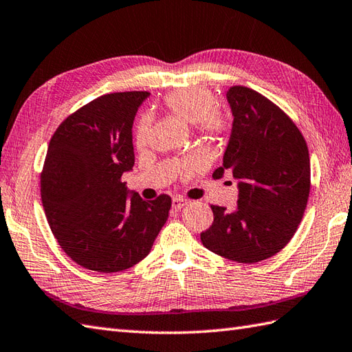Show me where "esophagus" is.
<instances>
[{
    "label": "esophagus",
    "mask_w": 352,
    "mask_h": 352,
    "mask_svg": "<svg viewBox=\"0 0 352 352\" xmlns=\"http://www.w3.org/2000/svg\"><path fill=\"white\" fill-rule=\"evenodd\" d=\"M187 199H183V198H179V196H175V198L173 199V208L174 210H182L183 207H186L187 206Z\"/></svg>",
    "instance_id": "obj_1"
}]
</instances>
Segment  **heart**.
<instances>
[{
  "label": "heart",
  "mask_w": 352,
  "mask_h": 352,
  "mask_svg": "<svg viewBox=\"0 0 352 352\" xmlns=\"http://www.w3.org/2000/svg\"><path fill=\"white\" fill-rule=\"evenodd\" d=\"M165 108L186 122H195L201 133L220 138L230 129V120L216 106V97L206 87L174 89L163 99ZM150 133V118L142 117L136 127V144L145 145Z\"/></svg>",
  "instance_id": "heart-1"
}]
</instances>
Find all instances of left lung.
Listing matches in <instances>:
<instances>
[{
  "label": "left lung",
  "mask_w": 352,
  "mask_h": 352,
  "mask_svg": "<svg viewBox=\"0 0 352 352\" xmlns=\"http://www.w3.org/2000/svg\"><path fill=\"white\" fill-rule=\"evenodd\" d=\"M232 130L223 165L239 179L236 208L211 206L213 225L201 234L216 255L255 264L280 252L303 219L310 192V160L303 135L279 106L248 87L228 89Z\"/></svg>",
  "instance_id": "left-lung-1"
}]
</instances>
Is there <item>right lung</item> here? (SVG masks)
<instances>
[{"mask_svg":"<svg viewBox=\"0 0 352 352\" xmlns=\"http://www.w3.org/2000/svg\"><path fill=\"white\" fill-rule=\"evenodd\" d=\"M148 96L97 97L65 118L47 146L40 175L47 223L69 258L97 273L142 261L169 216L170 196L145 201L121 179L135 165L132 126Z\"/></svg>","mask_w":352,"mask_h":352,"instance_id":"obj_1","label":"right lung"}]
</instances>
